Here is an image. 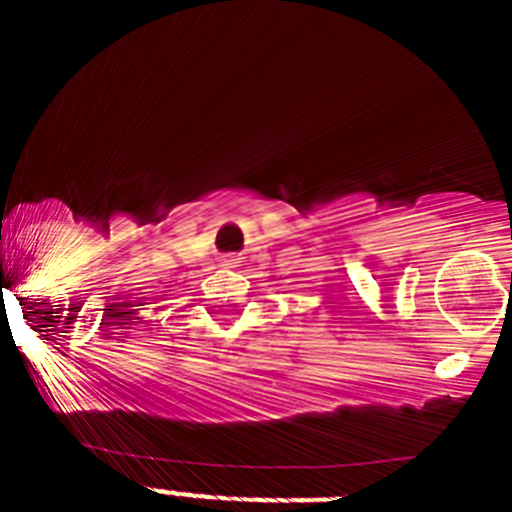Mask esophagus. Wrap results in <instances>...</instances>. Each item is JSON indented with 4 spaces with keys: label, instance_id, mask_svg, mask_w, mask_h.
<instances>
[{
    "label": "esophagus",
    "instance_id": "1",
    "mask_svg": "<svg viewBox=\"0 0 512 512\" xmlns=\"http://www.w3.org/2000/svg\"><path fill=\"white\" fill-rule=\"evenodd\" d=\"M238 264H241V261L235 259V256H225V259H223V266H228V269H235Z\"/></svg>",
    "mask_w": 512,
    "mask_h": 512
}]
</instances>
